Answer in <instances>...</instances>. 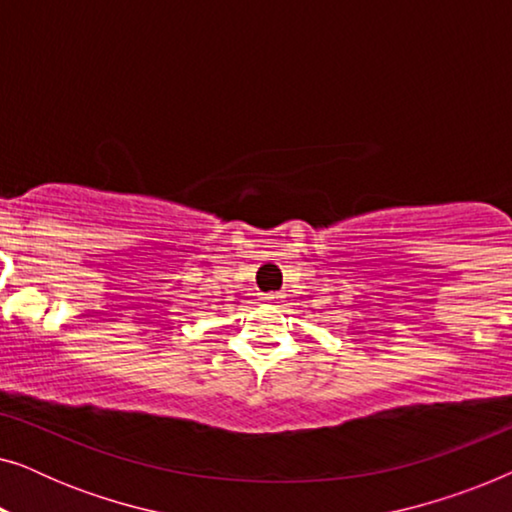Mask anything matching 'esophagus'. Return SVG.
<instances>
[{
	"instance_id": "34e87169",
	"label": "esophagus",
	"mask_w": 512,
	"mask_h": 512,
	"mask_svg": "<svg viewBox=\"0 0 512 512\" xmlns=\"http://www.w3.org/2000/svg\"><path fill=\"white\" fill-rule=\"evenodd\" d=\"M282 300H284V296L279 291H270V293H263V303H268V305H282Z\"/></svg>"
}]
</instances>
